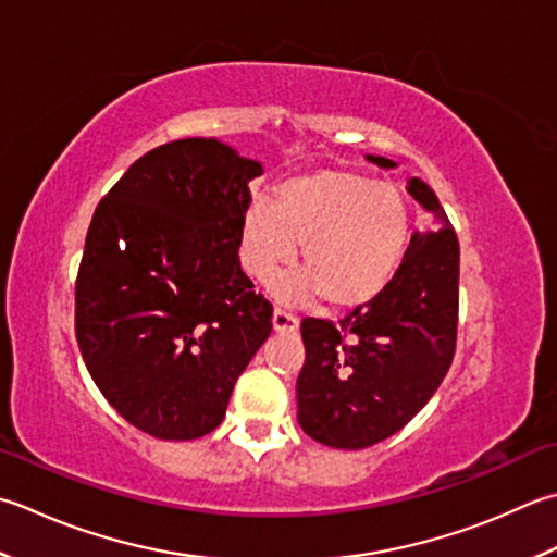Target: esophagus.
<instances>
[{
    "label": "esophagus",
    "instance_id": "obj_1",
    "mask_svg": "<svg viewBox=\"0 0 557 557\" xmlns=\"http://www.w3.org/2000/svg\"><path fill=\"white\" fill-rule=\"evenodd\" d=\"M272 329H275L277 333H294L299 329V321H297V315H292L289 311L275 309L272 311Z\"/></svg>",
    "mask_w": 557,
    "mask_h": 557
}]
</instances>
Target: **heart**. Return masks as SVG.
<instances>
[{
    "label": "heart",
    "mask_w": 557,
    "mask_h": 557,
    "mask_svg": "<svg viewBox=\"0 0 557 557\" xmlns=\"http://www.w3.org/2000/svg\"><path fill=\"white\" fill-rule=\"evenodd\" d=\"M410 234L412 207L398 185L323 166L282 181L275 200H250L238 224V248L250 275L270 282L301 244L304 270L277 282V297L309 301L321 294L329 307L352 309L396 277Z\"/></svg>",
    "instance_id": "1"
}]
</instances>
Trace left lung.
<instances>
[{
	"mask_svg": "<svg viewBox=\"0 0 557 557\" xmlns=\"http://www.w3.org/2000/svg\"><path fill=\"white\" fill-rule=\"evenodd\" d=\"M408 193L430 212V228L412 234L388 287L341 321H301L307 359L297 379V420L333 449H367L406 428L456 352L459 238L428 183L410 178Z\"/></svg>",
	"mask_w": 557,
	"mask_h": 557,
	"instance_id": "1",
	"label": "left lung"
}]
</instances>
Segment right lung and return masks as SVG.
<instances>
[{
  "mask_svg": "<svg viewBox=\"0 0 557 557\" xmlns=\"http://www.w3.org/2000/svg\"><path fill=\"white\" fill-rule=\"evenodd\" d=\"M224 141L147 151L98 202L74 289V329L106 400L157 440L220 428L236 379L268 341L272 304L238 260L248 183Z\"/></svg>",
  "mask_w": 557,
  "mask_h": 557,
  "instance_id": "add662e5",
  "label": "right lung"
}]
</instances>
